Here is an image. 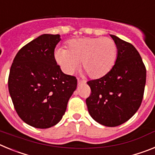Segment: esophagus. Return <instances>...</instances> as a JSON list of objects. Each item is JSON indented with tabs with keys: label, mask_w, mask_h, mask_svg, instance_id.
<instances>
[{
	"label": "esophagus",
	"mask_w": 155,
	"mask_h": 155,
	"mask_svg": "<svg viewBox=\"0 0 155 155\" xmlns=\"http://www.w3.org/2000/svg\"><path fill=\"white\" fill-rule=\"evenodd\" d=\"M86 82L84 81H82V80H80V79H78V84H85Z\"/></svg>",
	"instance_id": "34e87169"
}]
</instances>
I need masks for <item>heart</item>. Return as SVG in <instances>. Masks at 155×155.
<instances>
[{
    "label": "heart",
    "mask_w": 155,
    "mask_h": 155,
    "mask_svg": "<svg viewBox=\"0 0 155 155\" xmlns=\"http://www.w3.org/2000/svg\"><path fill=\"white\" fill-rule=\"evenodd\" d=\"M116 57L117 46L108 37L73 39L68 43V50L57 48L54 52L56 62L64 73H74L81 62L92 78L106 74L113 68Z\"/></svg>",
    "instance_id": "obj_1"
}]
</instances>
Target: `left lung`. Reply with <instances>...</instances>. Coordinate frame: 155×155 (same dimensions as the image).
<instances>
[{"mask_svg":"<svg viewBox=\"0 0 155 155\" xmlns=\"http://www.w3.org/2000/svg\"><path fill=\"white\" fill-rule=\"evenodd\" d=\"M117 46V57L105 76L89 81L91 94L86 99L90 116L105 127L124 124L140 106L146 84V68L132 44L110 35Z\"/></svg>","mask_w":155,"mask_h":155,"instance_id":"left-lung-1","label":"left lung"}]
</instances>
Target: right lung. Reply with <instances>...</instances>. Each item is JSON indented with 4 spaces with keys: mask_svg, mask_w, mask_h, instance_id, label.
Returning a JSON list of instances; mask_svg holds the SVG:
<instances>
[{
    "mask_svg": "<svg viewBox=\"0 0 155 155\" xmlns=\"http://www.w3.org/2000/svg\"><path fill=\"white\" fill-rule=\"evenodd\" d=\"M61 35L43 34L18 52L11 67L8 90L19 117L46 129L61 121L77 88L75 77L65 74L54 58Z\"/></svg>",
    "mask_w": 155,
    "mask_h": 155,
    "instance_id": "obj_1",
    "label": "right lung"
}]
</instances>
